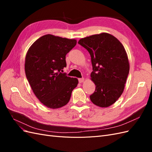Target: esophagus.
Returning a JSON list of instances; mask_svg holds the SVG:
<instances>
[{"label": "esophagus", "mask_w": 152, "mask_h": 152, "mask_svg": "<svg viewBox=\"0 0 152 152\" xmlns=\"http://www.w3.org/2000/svg\"><path fill=\"white\" fill-rule=\"evenodd\" d=\"M84 81V78H80V79H79V83H82Z\"/></svg>", "instance_id": "1"}]
</instances>
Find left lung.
I'll return each mask as SVG.
<instances>
[{
    "label": "left lung",
    "mask_w": 152,
    "mask_h": 152,
    "mask_svg": "<svg viewBox=\"0 0 152 152\" xmlns=\"http://www.w3.org/2000/svg\"><path fill=\"white\" fill-rule=\"evenodd\" d=\"M79 43L89 53L93 65L91 79L96 90L91 101L99 107L113 104L122 95L129 72L127 54L121 42L107 33L82 38Z\"/></svg>",
    "instance_id": "left-lung-1"
}]
</instances>
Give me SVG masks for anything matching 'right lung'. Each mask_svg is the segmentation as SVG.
I'll return each instance as SVG.
<instances>
[{"label":"right lung","instance_id":"right-lung-1","mask_svg":"<svg viewBox=\"0 0 152 152\" xmlns=\"http://www.w3.org/2000/svg\"><path fill=\"white\" fill-rule=\"evenodd\" d=\"M76 44L75 39L48 34L37 40L27 51L26 77L36 97L48 108L66 105L79 83L77 78L61 72L66 66V54Z\"/></svg>","mask_w":152,"mask_h":152}]
</instances>
